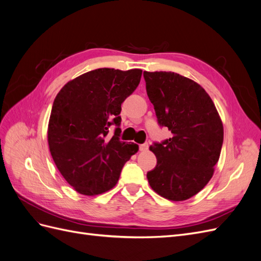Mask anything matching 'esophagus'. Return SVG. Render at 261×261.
Wrapping results in <instances>:
<instances>
[{
	"mask_svg": "<svg viewBox=\"0 0 261 261\" xmlns=\"http://www.w3.org/2000/svg\"><path fill=\"white\" fill-rule=\"evenodd\" d=\"M148 148H149V145H148L147 143H145V144H143V145H140V146H139L140 151H147Z\"/></svg>",
	"mask_w": 261,
	"mask_h": 261,
	"instance_id": "1",
	"label": "esophagus"
}]
</instances>
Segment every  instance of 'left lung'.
<instances>
[{"label": "left lung", "instance_id": "obj_1", "mask_svg": "<svg viewBox=\"0 0 261 261\" xmlns=\"http://www.w3.org/2000/svg\"><path fill=\"white\" fill-rule=\"evenodd\" d=\"M149 100L158 122L172 137L150 150L156 167L147 173L153 191L163 198L183 201L211 179L223 144V124L202 87L173 72H144Z\"/></svg>", "mask_w": 261, "mask_h": 261}]
</instances>
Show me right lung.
<instances>
[{
	"instance_id": "1",
	"label": "right lung",
	"mask_w": 261,
	"mask_h": 261,
	"mask_svg": "<svg viewBox=\"0 0 261 261\" xmlns=\"http://www.w3.org/2000/svg\"><path fill=\"white\" fill-rule=\"evenodd\" d=\"M143 70L98 68L69 81L54 99L48 125L53 161L77 193L96 196L112 189L138 145L121 141V106L137 88Z\"/></svg>"
}]
</instances>
